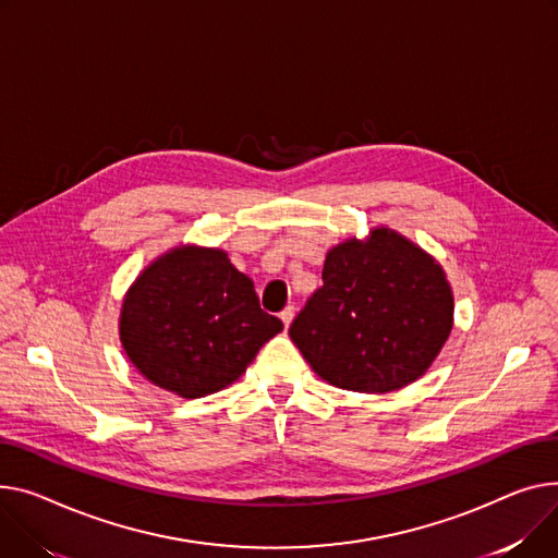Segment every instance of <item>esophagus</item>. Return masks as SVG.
<instances>
[{"mask_svg":"<svg viewBox=\"0 0 558 558\" xmlns=\"http://www.w3.org/2000/svg\"><path fill=\"white\" fill-rule=\"evenodd\" d=\"M293 316H295V307L293 305H287L282 312H280V320H282V325H284V329L291 325V320H293Z\"/></svg>","mask_w":558,"mask_h":558,"instance_id":"34e87169","label":"esophagus"}]
</instances>
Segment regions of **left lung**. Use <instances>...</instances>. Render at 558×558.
<instances>
[{
	"mask_svg": "<svg viewBox=\"0 0 558 558\" xmlns=\"http://www.w3.org/2000/svg\"><path fill=\"white\" fill-rule=\"evenodd\" d=\"M453 289L420 244L388 227L331 246L323 287L289 327L314 373L367 395L424 377L453 329Z\"/></svg>",
	"mask_w": 558,
	"mask_h": 558,
	"instance_id": "1",
	"label": "left lung"
}]
</instances>
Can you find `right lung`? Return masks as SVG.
I'll return each instance as SVG.
<instances>
[{
    "mask_svg": "<svg viewBox=\"0 0 558 558\" xmlns=\"http://www.w3.org/2000/svg\"><path fill=\"white\" fill-rule=\"evenodd\" d=\"M282 320L263 312L253 280L217 246L177 244L125 291L121 345L138 373L183 399L235 384Z\"/></svg>",
    "mask_w": 558,
    "mask_h": 558,
    "instance_id": "right-lung-1",
    "label": "right lung"
}]
</instances>
